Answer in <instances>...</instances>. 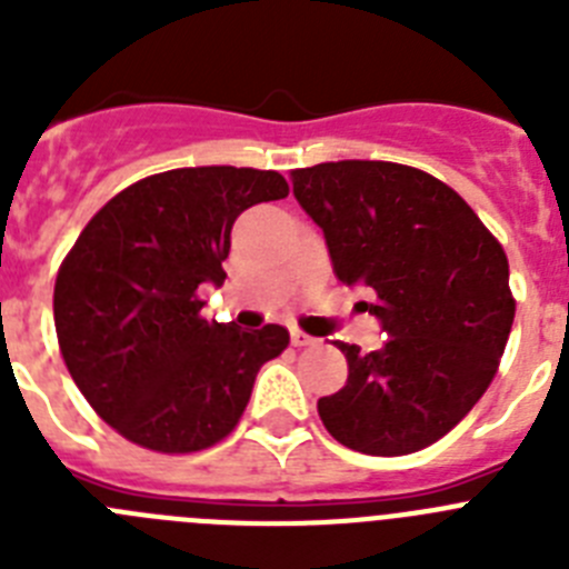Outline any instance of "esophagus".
<instances>
[{
  "label": "esophagus",
  "instance_id": "esophagus-1",
  "mask_svg": "<svg viewBox=\"0 0 569 569\" xmlns=\"http://www.w3.org/2000/svg\"><path fill=\"white\" fill-rule=\"evenodd\" d=\"M290 341H293L296 347H313L319 345V339H313V336L301 333V330H290Z\"/></svg>",
  "mask_w": 569,
  "mask_h": 569
}]
</instances>
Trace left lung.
<instances>
[{
    "label": "left lung",
    "instance_id": "1",
    "mask_svg": "<svg viewBox=\"0 0 569 569\" xmlns=\"http://www.w3.org/2000/svg\"><path fill=\"white\" fill-rule=\"evenodd\" d=\"M293 196L387 333L370 353L339 341L347 385L319 399L328 433L367 456L433 445L499 370L516 316L505 248L453 188L407 164L321 162L293 170Z\"/></svg>",
    "mask_w": 569,
    "mask_h": 569
}]
</instances>
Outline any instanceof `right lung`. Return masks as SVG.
<instances>
[{"instance_id":"obj_1","label":"right lung","mask_w":569,"mask_h":569,"mask_svg":"<svg viewBox=\"0 0 569 569\" xmlns=\"http://www.w3.org/2000/svg\"><path fill=\"white\" fill-rule=\"evenodd\" d=\"M284 196L276 170L179 168L130 184L84 224L59 268L53 321L70 376L116 433L196 453L239 425L290 333L202 319L199 288L224 281L241 210Z\"/></svg>"}]
</instances>
